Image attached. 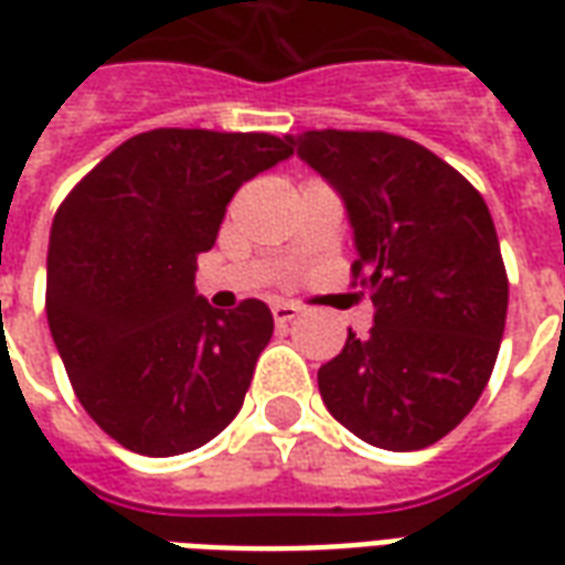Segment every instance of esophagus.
Instances as JSON below:
<instances>
[{"mask_svg": "<svg viewBox=\"0 0 565 565\" xmlns=\"http://www.w3.org/2000/svg\"><path fill=\"white\" fill-rule=\"evenodd\" d=\"M302 315V308L296 306V302H275L271 306V318H275V323H290V320H296Z\"/></svg>", "mask_w": 565, "mask_h": 565, "instance_id": "esophagus-1", "label": "esophagus"}]
</instances>
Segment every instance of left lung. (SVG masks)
<instances>
[{
    "label": "left lung",
    "instance_id": "1",
    "mask_svg": "<svg viewBox=\"0 0 565 565\" xmlns=\"http://www.w3.org/2000/svg\"><path fill=\"white\" fill-rule=\"evenodd\" d=\"M287 141L342 196L354 278L375 306L369 339L348 330L318 369L323 405L375 448L436 445L484 393L505 330L509 278L484 199L403 136L311 129Z\"/></svg>",
    "mask_w": 565,
    "mask_h": 565
}]
</instances>
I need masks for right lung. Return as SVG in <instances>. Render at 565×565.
I'll use <instances>...</instances> for the list:
<instances>
[{
    "mask_svg": "<svg viewBox=\"0 0 565 565\" xmlns=\"http://www.w3.org/2000/svg\"><path fill=\"white\" fill-rule=\"evenodd\" d=\"M294 153L269 132L150 129L60 205L47 245V327L87 415L124 448L174 457L238 415L271 311H217L196 257L235 190Z\"/></svg>",
    "mask_w": 565,
    "mask_h": 565,
    "instance_id": "add662e5",
    "label": "right lung"
}]
</instances>
